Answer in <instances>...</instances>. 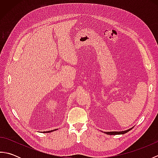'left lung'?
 <instances>
[{
  "instance_id": "8db88e82",
  "label": "left lung",
  "mask_w": 158,
  "mask_h": 158,
  "mask_svg": "<svg viewBox=\"0 0 158 158\" xmlns=\"http://www.w3.org/2000/svg\"><path fill=\"white\" fill-rule=\"evenodd\" d=\"M132 129L130 128V129H128L127 130H124V131H121V132H105V134H106V135H123V134H126L127 133V132H129L130 130H131Z\"/></svg>"
}]
</instances>
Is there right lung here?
Wrapping results in <instances>:
<instances>
[{"label": "right lung", "mask_w": 158, "mask_h": 158, "mask_svg": "<svg viewBox=\"0 0 158 158\" xmlns=\"http://www.w3.org/2000/svg\"><path fill=\"white\" fill-rule=\"evenodd\" d=\"M55 130H57L56 129H55V130H49V131H46V132H43V133H48V132H53V131H55Z\"/></svg>", "instance_id": "add662e5"}]
</instances>
